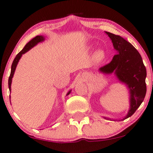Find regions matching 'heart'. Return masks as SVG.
Here are the masks:
<instances>
[{
	"label": "heart",
	"mask_w": 153,
	"mask_h": 153,
	"mask_svg": "<svg viewBox=\"0 0 153 153\" xmlns=\"http://www.w3.org/2000/svg\"><path fill=\"white\" fill-rule=\"evenodd\" d=\"M95 59L97 60V62H101L104 60L105 57V54L103 51H101V50H98L95 53Z\"/></svg>",
	"instance_id": "b5f03b06"
}]
</instances>
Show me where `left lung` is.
Here are the masks:
<instances>
[{"instance_id":"obj_1","label":"left lung","mask_w":153,"mask_h":153,"mask_svg":"<svg viewBox=\"0 0 153 153\" xmlns=\"http://www.w3.org/2000/svg\"><path fill=\"white\" fill-rule=\"evenodd\" d=\"M112 40L117 54L108 65L99 69L105 74H115L120 82L128 87L130 93V109L123 120L132 116L139 108L146 95V68L138 51L121 36L105 32Z\"/></svg>"}]
</instances>
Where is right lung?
<instances>
[{"label":"right lung","instance_id":"right-lung-1","mask_svg":"<svg viewBox=\"0 0 153 153\" xmlns=\"http://www.w3.org/2000/svg\"><path fill=\"white\" fill-rule=\"evenodd\" d=\"M44 40H45V37L43 36H37L36 37H35V38H33L31 40H30V41H29L28 43H27L26 45H25V47L23 48V49L22 50L21 52L18 53L17 56H16V58H15L13 62V63H12L11 71H10V77H9V79H8V88H9V91H10V92L11 91L12 78H13V77L14 73H15V71H16V67H17L18 62H19L20 59H21L22 56H23V54L27 52L28 51H30L32 48L36 46L38 43H41V42H43ZM71 93V91H68V93L66 94V96H67V95H68Z\"/></svg>","mask_w":153,"mask_h":153}]
</instances>
